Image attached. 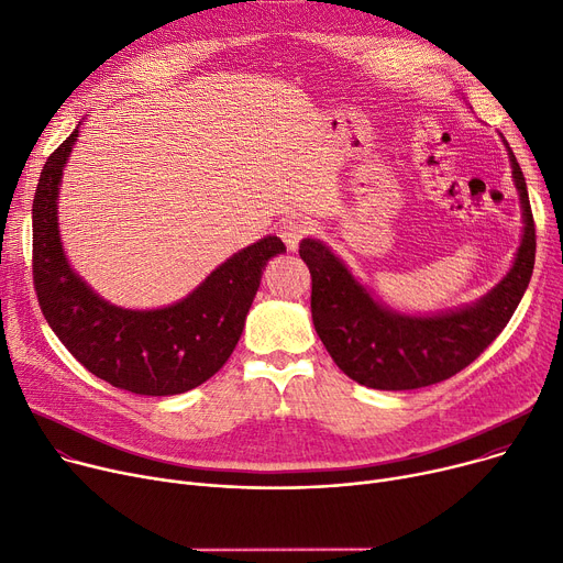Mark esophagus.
<instances>
[{
	"instance_id": "34e87169",
	"label": "esophagus",
	"mask_w": 563,
	"mask_h": 563,
	"mask_svg": "<svg viewBox=\"0 0 563 563\" xmlns=\"http://www.w3.org/2000/svg\"><path fill=\"white\" fill-rule=\"evenodd\" d=\"M277 234L286 243V247L290 252H295L297 245H300V241L309 234V227H307V222L302 218H286V220L279 222Z\"/></svg>"
}]
</instances>
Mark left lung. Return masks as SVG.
<instances>
[{"label": "left lung", "instance_id": "8db88e82", "mask_svg": "<svg viewBox=\"0 0 563 563\" xmlns=\"http://www.w3.org/2000/svg\"><path fill=\"white\" fill-rule=\"evenodd\" d=\"M505 147L520 195L522 236L509 273L473 305L427 316L395 311L379 302L322 241L300 243V256L311 273L313 327L350 379L377 390L439 384L471 366L507 327L532 279L537 234L522 170L507 141Z\"/></svg>", "mask_w": 563, "mask_h": 563}]
</instances>
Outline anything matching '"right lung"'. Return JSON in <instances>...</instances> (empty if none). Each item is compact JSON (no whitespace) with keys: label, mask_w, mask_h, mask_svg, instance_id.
<instances>
[{"label":"right lung","mask_w":563,"mask_h":563,"mask_svg":"<svg viewBox=\"0 0 563 563\" xmlns=\"http://www.w3.org/2000/svg\"><path fill=\"white\" fill-rule=\"evenodd\" d=\"M79 126L47 158L33 195V286L52 332L95 377L136 395H177L213 377L234 352L268 261L286 245L266 236L224 263L179 302L124 309L70 266L58 231L63 168Z\"/></svg>","instance_id":"obj_1"}]
</instances>
